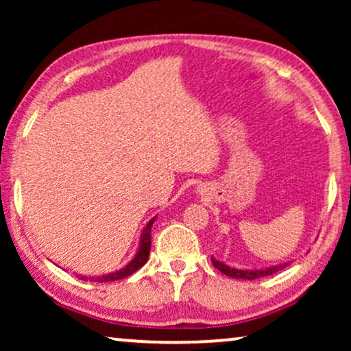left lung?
Masks as SVG:
<instances>
[{
	"label": "left lung",
	"mask_w": 351,
	"mask_h": 351,
	"mask_svg": "<svg viewBox=\"0 0 351 351\" xmlns=\"http://www.w3.org/2000/svg\"><path fill=\"white\" fill-rule=\"evenodd\" d=\"M210 261H213L214 267L217 268L219 271H222L223 275L238 278V280H257V278L273 275V273L280 271V270H282V268H286L287 265H289V262H286V263H280V265L265 268V270H238V268H232V267L225 265V263H222V262L215 261L214 257H210Z\"/></svg>",
	"instance_id": "left-lung-1"
}]
</instances>
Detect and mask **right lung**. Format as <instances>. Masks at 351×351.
<instances>
[{"mask_svg":"<svg viewBox=\"0 0 351 351\" xmlns=\"http://www.w3.org/2000/svg\"><path fill=\"white\" fill-rule=\"evenodd\" d=\"M156 217H153L150 222L147 223V227L143 228V233L141 237V246H138V251L131 262L128 263L126 267L121 268V270L108 273V275H102V276H94V278H88V276H78L84 281H97V282H107V281H117V280H123L132 273H136L138 268H142L145 265L148 261V256H150V247H152V225L155 222Z\"/></svg>","mask_w":351,"mask_h":351,"instance_id":"1","label":"right lung"}]
</instances>
